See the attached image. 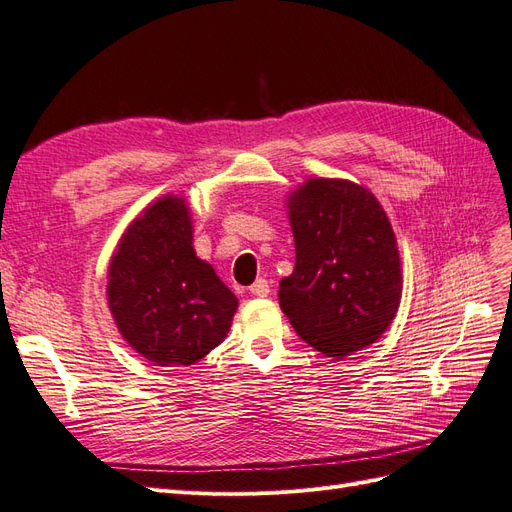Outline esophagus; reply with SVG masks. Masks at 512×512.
Masks as SVG:
<instances>
[{"label": "esophagus", "instance_id": "34e87169", "mask_svg": "<svg viewBox=\"0 0 512 512\" xmlns=\"http://www.w3.org/2000/svg\"><path fill=\"white\" fill-rule=\"evenodd\" d=\"M248 289H251V294L257 298H266L270 294V285L266 279H257Z\"/></svg>", "mask_w": 512, "mask_h": 512}]
</instances>
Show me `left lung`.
Masks as SVG:
<instances>
[{"label":"left lung","instance_id":"obj_1","mask_svg":"<svg viewBox=\"0 0 512 512\" xmlns=\"http://www.w3.org/2000/svg\"><path fill=\"white\" fill-rule=\"evenodd\" d=\"M296 268L279 302L302 341L343 358L375 343L401 300L397 240L379 201L345 180H309L289 203Z\"/></svg>","mask_w":512,"mask_h":512}]
</instances>
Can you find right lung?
I'll return each instance as SVG.
<instances>
[{"instance_id":"add662e5","label":"right lung","mask_w":512,"mask_h":512,"mask_svg":"<svg viewBox=\"0 0 512 512\" xmlns=\"http://www.w3.org/2000/svg\"><path fill=\"white\" fill-rule=\"evenodd\" d=\"M109 309L130 347L188 367L223 343L238 298L193 251L184 199L163 197L128 227L111 259Z\"/></svg>"}]
</instances>
